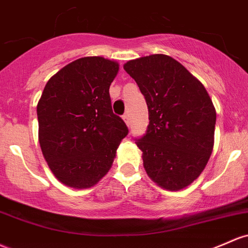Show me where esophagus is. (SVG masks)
I'll use <instances>...</instances> for the list:
<instances>
[{"instance_id": "34e87169", "label": "esophagus", "mask_w": 248, "mask_h": 248, "mask_svg": "<svg viewBox=\"0 0 248 248\" xmlns=\"http://www.w3.org/2000/svg\"><path fill=\"white\" fill-rule=\"evenodd\" d=\"M122 119H124V121L126 122V124H127V126L129 127V124H130V122H129V116L127 115V114H124V115L122 116Z\"/></svg>"}]
</instances>
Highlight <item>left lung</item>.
<instances>
[{
  "instance_id": "obj_1",
  "label": "left lung",
  "mask_w": 248,
  "mask_h": 248,
  "mask_svg": "<svg viewBox=\"0 0 248 248\" xmlns=\"http://www.w3.org/2000/svg\"><path fill=\"white\" fill-rule=\"evenodd\" d=\"M124 69L148 107V128L137 141L147 174L164 189L186 188L199 178L213 151L217 111L207 91L165 54L130 60Z\"/></svg>"
}]
</instances>
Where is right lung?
Instances as JSON below:
<instances>
[{
    "instance_id": "add662e5",
    "label": "right lung",
    "mask_w": 248,
    "mask_h": 248,
    "mask_svg": "<svg viewBox=\"0 0 248 248\" xmlns=\"http://www.w3.org/2000/svg\"><path fill=\"white\" fill-rule=\"evenodd\" d=\"M119 63L102 56L70 62L51 76L37 103L39 142L55 178L70 188L95 186L110 170L128 128L111 110Z\"/></svg>"
}]
</instances>
